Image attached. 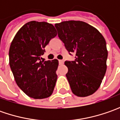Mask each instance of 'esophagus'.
<instances>
[{"mask_svg": "<svg viewBox=\"0 0 120 120\" xmlns=\"http://www.w3.org/2000/svg\"><path fill=\"white\" fill-rule=\"evenodd\" d=\"M63 63H64V61H63V60H59V65H62V64H63Z\"/></svg>", "mask_w": 120, "mask_h": 120, "instance_id": "esophagus-1", "label": "esophagus"}]
</instances>
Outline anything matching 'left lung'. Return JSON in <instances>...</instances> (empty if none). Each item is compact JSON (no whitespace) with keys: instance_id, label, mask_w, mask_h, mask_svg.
<instances>
[{"instance_id":"8db88e82","label":"left lung","mask_w":120,"mask_h":120,"mask_svg":"<svg viewBox=\"0 0 120 120\" xmlns=\"http://www.w3.org/2000/svg\"><path fill=\"white\" fill-rule=\"evenodd\" d=\"M58 36L75 60L66 61V77L73 94L87 97L98 90L107 69L105 40L98 29L80 21H63L55 25Z\"/></svg>"}]
</instances>
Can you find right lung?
<instances>
[{
    "label": "right lung",
    "mask_w": 120,
    "mask_h": 120,
    "mask_svg": "<svg viewBox=\"0 0 120 120\" xmlns=\"http://www.w3.org/2000/svg\"><path fill=\"white\" fill-rule=\"evenodd\" d=\"M57 35L46 22H26L16 33L9 49V64L15 80L29 97L44 99L53 94L57 79V59L41 61L45 47Z\"/></svg>",
    "instance_id": "right-lung-1"
}]
</instances>
